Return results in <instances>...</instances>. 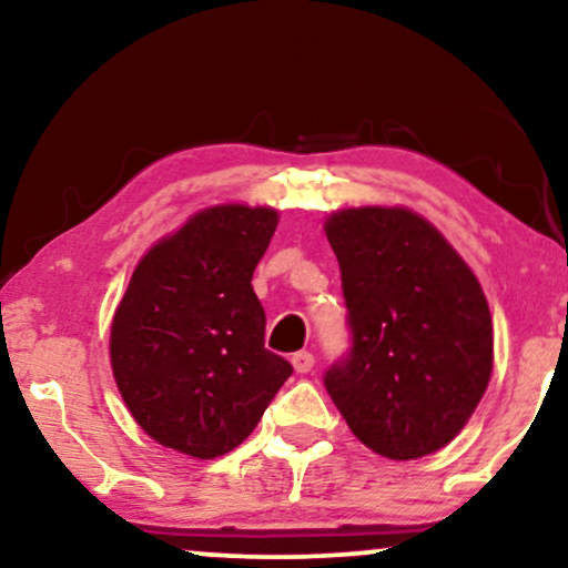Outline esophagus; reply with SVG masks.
I'll return each instance as SVG.
<instances>
[{"mask_svg": "<svg viewBox=\"0 0 568 568\" xmlns=\"http://www.w3.org/2000/svg\"><path fill=\"white\" fill-rule=\"evenodd\" d=\"M292 364L300 375H307V372L315 367V356L310 352H297V354H292Z\"/></svg>", "mask_w": 568, "mask_h": 568, "instance_id": "obj_1", "label": "esophagus"}]
</instances>
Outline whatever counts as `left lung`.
<instances>
[{
    "label": "left lung",
    "instance_id": "1",
    "mask_svg": "<svg viewBox=\"0 0 568 568\" xmlns=\"http://www.w3.org/2000/svg\"><path fill=\"white\" fill-rule=\"evenodd\" d=\"M352 346L325 390L356 439L390 460L453 442L494 367L488 302L455 247L408 209H344L325 222Z\"/></svg>",
    "mask_w": 568,
    "mask_h": 568
}]
</instances>
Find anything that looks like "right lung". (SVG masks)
Listing matches in <instances>:
<instances>
[{
    "instance_id": "obj_1",
    "label": "right lung",
    "mask_w": 568,
    "mask_h": 568,
    "mask_svg": "<svg viewBox=\"0 0 568 568\" xmlns=\"http://www.w3.org/2000/svg\"><path fill=\"white\" fill-rule=\"evenodd\" d=\"M278 224L268 206L193 214L131 274L111 325V364L136 424L162 447L212 460L261 422L292 364L263 346L253 271Z\"/></svg>"
}]
</instances>
